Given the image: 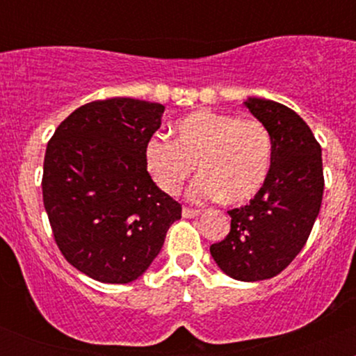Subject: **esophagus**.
Segmentation results:
<instances>
[{"instance_id": "obj_1", "label": "esophagus", "mask_w": 356, "mask_h": 356, "mask_svg": "<svg viewBox=\"0 0 356 356\" xmlns=\"http://www.w3.org/2000/svg\"><path fill=\"white\" fill-rule=\"evenodd\" d=\"M182 216H184V218H187V219L197 218V216H201V211H199V209H189V207H184Z\"/></svg>"}]
</instances>
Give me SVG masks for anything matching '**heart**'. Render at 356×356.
Returning <instances> with one entry per match:
<instances>
[{
  "label": "heart",
  "instance_id": "b5f03b06",
  "mask_svg": "<svg viewBox=\"0 0 356 356\" xmlns=\"http://www.w3.org/2000/svg\"><path fill=\"white\" fill-rule=\"evenodd\" d=\"M175 140L154 134L144 144L147 172L165 194L174 195L194 172V201L224 199L239 206L254 199L269 177L273 142L257 118L214 110H195L174 125Z\"/></svg>",
  "mask_w": 356,
  "mask_h": 356
}]
</instances>
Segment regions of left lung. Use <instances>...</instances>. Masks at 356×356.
I'll list each match as a JSON object with an SVG mask.
<instances>
[{"label":"left lung","instance_id":"8db88e82","mask_svg":"<svg viewBox=\"0 0 356 356\" xmlns=\"http://www.w3.org/2000/svg\"><path fill=\"white\" fill-rule=\"evenodd\" d=\"M244 107L271 136V170L254 199L227 211L231 231L212 244L211 256L232 280L251 283L280 275L303 249L320 214L325 179L321 147L295 110L257 97Z\"/></svg>","mask_w":356,"mask_h":356}]
</instances>
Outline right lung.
<instances>
[{
    "mask_svg": "<svg viewBox=\"0 0 356 356\" xmlns=\"http://www.w3.org/2000/svg\"><path fill=\"white\" fill-rule=\"evenodd\" d=\"M165 107L154 102H90L65 118L47 145L43 204L65 259L110 284L136 281L181 219V204L147 172L144 144Z\"/></svg>",
    "mask_w": 356,
    "mask_h": 356,
    "instance_id": "right-lung-1",
    "label": "right lung"
}]
</instances>
